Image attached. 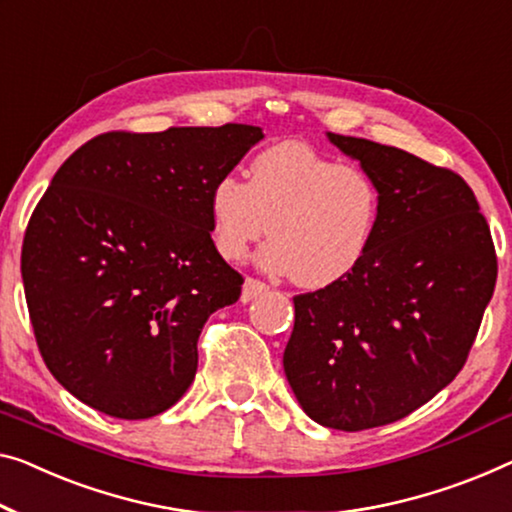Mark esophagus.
<instances>
[{
	"label": "esophagus",
	"instance_id": "34e87169",
	"mask_svg": "<svg viewBox=\"0 0 512 512\" xmlns=\"http://www.w3.org/2000/svg\"><path fill=\"white\" fill-rule=\"evenodd\" d=\"M266 287L262 280L257 278H246V282H243V292H241V301L243 303H250L253 299H257V296H262L266 292Z\"/></svg>",
	"mask_w": 512,
	"mask_h": 512
}]
</instances>
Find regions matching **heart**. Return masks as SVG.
Returning a JSON list of instances; mask_svg holds the SVG:
<instances>
[{"label": "heart", "mask_w": 512, "mask_h": 512, "mask_svg": "<svg viewBox=\"0 0 512 512\" xmlns=\"http://www.w3.org/2000/svg\"><path fill=\"white\" fill-rule=\"evenodd\" d=\"M213 246L230 262L262 236L266 271L289 273L303 289L347 280L368 257L381 195L368 172L310 144L285 140L253 158L248 181L223 174L209 190Z\"/></svg>", "instance_id": "b5f03b06"}]
</instances>
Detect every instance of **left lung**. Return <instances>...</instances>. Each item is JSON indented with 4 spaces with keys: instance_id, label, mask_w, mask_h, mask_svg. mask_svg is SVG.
<instances>
[{
    "instance_id": "obj_1",
    "label": "left lung",
    "mask_w": 512,
    "mask_h": 512,
    "mask_svg": "<svg viewBox=\"0 0 512 512\" xmlns=\"http://www.w3.org/2000/svg\"><path fill=\"white\" fill-rule=\"evenodd\" d=\"M326 135L377 183L381 216L352 276L294 296L282 365L312 421L358 432L400 421L457 377L494 294L497 253L460 174Z\"/></svg>"
}]
</instances>
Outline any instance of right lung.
Masks as SVG:
<instances>
[{
  "label": "right lung",
  "instance_id": "right-lung-1",
  "mask_svg": "<svg viewBox=\"0 0 512 512\" xmlns=\"http://www.w3.org/2000/svg\"><path fill=\"white\" fill-rule=\"evenodd\" d=\"M262 137L248 124L103 133L52 177L20 269L43 361L80 402L137 421L193 384L204 322L243 285L213 246L209 190Z\"/></svg>",
  "mask_w": 512,
  "mask_h": 512
}]
</instances>
